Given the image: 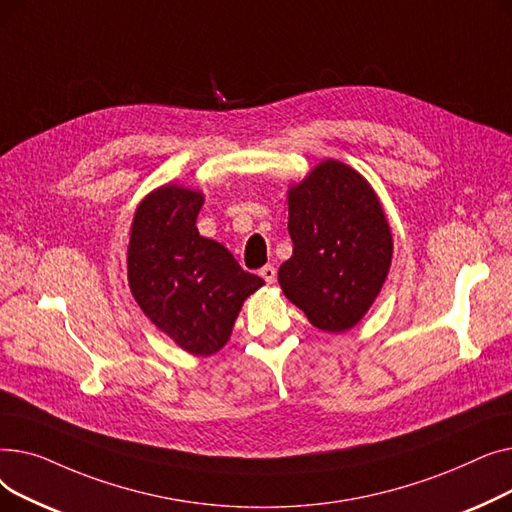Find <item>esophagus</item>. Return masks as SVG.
I'll return each mask as SVG.
<instances>
[{
	"label": "esophagus",
	"instance_id": "34e87169",
	"mask_svg": "<svg viewBox=\"0 0 512 512\" xmlns=\"http://www.w3.org/2000/svg\"><path fill=\"white\" fill-rule=\"evenodd\" d=\"M259 276L267 282V284H274L276 282V267L274 265H263L259 270Z\"/></svg>",
	"mask_w": 512,
	"mask_h": 512
}]
</instances>
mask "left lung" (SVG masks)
Segmentation results:
<instances>
[{
	"label": "left lung",
	"instance_id": "8db88e82",
	"mask_svg": "<svg viewBox=\"0 0 512 512\" xmlns=\"http://www.w3.org/2000/svg\"><path fill=\"white\" fill-rule=\"evenodd\" d=\"M292 257L278 282L317 330L355 328L388 278L394 240L373 186L355 168L324 159L288 186Z\"/></svg>",
	"mask_w": 512,
	"mask_h": 512
}]
</instances>
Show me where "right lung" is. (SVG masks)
Returning <instances> with one entry per match:
<instances>
[{
    "instance_id": "obj_1",
    "label": "right lung",
    "mask_w": 512,
    "mask_h": 512,
    "mask_svg": "<svg viewBox=\"0 0 512 512\" xmlns=\"http://www.w3.org/2000/svg\"><path fill=\"white\" fill-rule=\"evenodd\" d=\"M203 203L195 188L157 186L134 211L126 253L134 301L159 332L195 357L222 351L242 303L265 284L218 240L199 234Z\"/></svg>"
}]
</instances>
